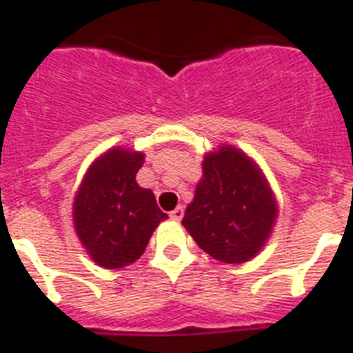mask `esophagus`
<instances>
[{
	"label": "esophagus",
	"instance_id": "34e87169",
	"mask_svg": "<svg viewBox=\"0 0 353 353\" xmlns=\"http://www.w3.org/2000/svg\"><path fill=\"white\" fill-rule=\"evenodd\" d=\"M170 217L173 221H180L183 217V208L182 207H176L174 210L170 212Z\"/></svg>",
	"mask_w": 353,
	"mask_h": 353
}]
</instances>
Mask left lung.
<instances>
[{"label":"left lung","instance_id":"left-lung-1","mask_svg":"<svg viewBox=\"0 0 353 353\" xmlns=\"http://www.w3.org/2000/svg\"><path fill=\"white\" fill-rule=\"evenodd\" d=\"M203 176L182 224L215 260L240 265L267 244L277 201L263 171L245 152L221 145L203 157Z\"/></svg>","mask_w":353,"mask_h":353}]
</instances>
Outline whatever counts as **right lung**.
Here are the masks:
<instances>
[{"mask_svg": "<svg viewBox=\"0 0 353 353\" xmlns=\"http://www.w3.org/2000/svg\"><path fill=\"white\" fill-rule=\"evenodd\" d=\"M143 162V152L113 146L90 164L74 196V230L99 267L121 269L139 260L168 219L154 192L136 182Z\"/></svg>", "mask_w": 353, "mask_h": 353, "instance_id": "right-lung-1", "label": "right lung"}]
</instances>
